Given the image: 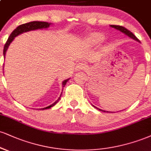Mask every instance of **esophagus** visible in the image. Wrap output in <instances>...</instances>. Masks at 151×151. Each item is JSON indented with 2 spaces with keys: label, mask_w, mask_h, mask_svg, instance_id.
Wrapping results in <instances>:
<instances>
[{
  "label": "esophagus",
  "mask_w": 151,
  "mask_h": 151,
  "mask_svg": "<svg viewBox=\"0 0 151 151\" xmlns=\"http://www.w3.org/2000/svg\"><path fill=\"white\" fill-rule=\"evenodd\" d=\"M86 68V65L84 64L83 63H79L76 65L75 68V70L76 71H79V70H85Z\"/></svg>",
  "instance_id": "1"
}]
</instances>
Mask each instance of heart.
Here are the masks:
<instances>
[{"label":"heart","mask_w":151,"mask_h":151,"mask_svg":"<svg viewBox=\"0 0 151 151\" xmlns=\"http://www.w3.org/2000/svg\"><path fill=\"white\" fill-rule=\"evenodd\" d=\"M105 39V36L103 34L99 33V32H96V33L91 34L88 36V42L91 44H96V43L102 42L103 40Z\"/></svg>","instance_id":"b5f03b06"}]
</instances>
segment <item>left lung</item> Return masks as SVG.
Listing matches in <instances>:
<instances>
[{
    "instance_id": "left-lung-1",
    "label": "left lung",
    "mask_w": 151,
    "mask_h": 151,
    "mask_svg": "<svg viewBox=\"0 0 151 151\" xmlns=\"http://www.w3.org/2000/svg\"><path fill=\"white\" fill-rule=\"evenodd\" d=\"M110 27H112V28H115V29L119 30V32H122L123 34H124L125 35L128 36L129 37L131 38V39H132L135 40V41H138V42H139V43H140V41H139V39H137V37H136V36L134 35V34L133 33H132V32H131L129 30H128L127 29L125 28V27H122V26H119V25H110ZM93 106L94 107V108H96V109H98V110H101V111H103V112H106V111H104V110H101V109H99V108H96V107L94 106V105H93ZM107 112H109L107 111Z\"/></svg>"
}]
</instances>
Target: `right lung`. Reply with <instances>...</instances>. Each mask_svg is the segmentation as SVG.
Listing matches in <instances>:
<instances>
[{"label": "right lung", "mask_w": 151, "mask_h": 151, "mask_svg": "<svg viewBox=\"0 0 151 151\" xmlns=\"http://www.w3.org/2000/svg\"><path fill=\"white\" fill-rule=\"evenodd\" d=\"M50 24H51V23L46 22L34 21V22H28V23L23 24H21V25H19V26H18L17 28H16L15 29H14L13 32H12L11 34L10 35V36H9L7 42L5 43V44L4 46V49H3V56H4V58L5 57V54H6V51H7V50H8L9 46H10V44L12 42V41H13L16 36H17L18 35H19V34H21L24 33V32H30V31L42 29H47L50 27ZM69 79H65V80L63 81V83H62V86H63V87H65V84H66L67 82H68ZM62 93H63V92L61 93L60 96V97L58 98V99L57 100V101H55V102L52 103V104L49 105V106H48V107H46V108H40V110H46V109L50 108L51 107L54 106V105H55L56 103H57L58 101H60V97L62 96Z\"/></svg>", "instance_id": "right-lung-1"}]
</instances>
